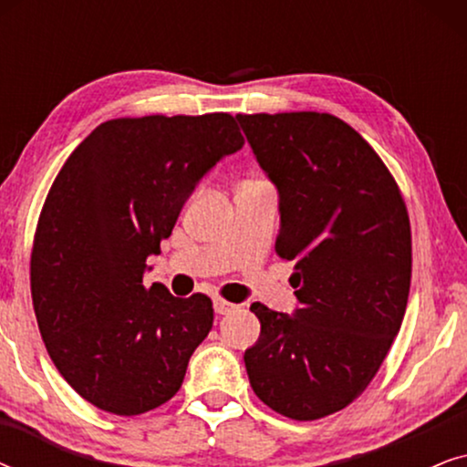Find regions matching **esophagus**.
Listing matches in <instances>:
<instances>
[{"instance_id": "esophagus-1", "label": "esophagus", "mask_w": 467, "mask_h": 467, "mask_svg": "<svg viewBox=\"0 0 467 467\" xmlns=\"http://www.w3.org/2000/svg\"><path fill=\"white\" fill-rule=\"evenodd\" d=\"M235 308H238V306L235 304H229V302H225V299H214V312L216 315H229V312H234Z\"/></svg>"}]
</instances>
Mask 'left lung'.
<instances>
[{
  "label": "left lung",
  "mask_w": 467,
  "mask_h": 467,
  "mask_svg": "<svg viewBox=\"0 0 467 467\" xmlns=\"http://www.w3.org/2000/svg\"><path fill=\"white\" fill-rule=\"evenodd\" d=\"M257 163L278 189L276 253L296 261L293 315L254 302L246 348L257 398L315 420L366 391L401 327L412 274L410 221L391 171L334 114H238Z\"/></svg>",
  "instance_id": "obj_1"
}]
</instances>
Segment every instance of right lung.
Returning a JSON list of instances; mask_svg holds the SVG:
<instances>
[{
    "label": "right lung",
    "mask_w": 467,
    "mask_h": 467,
    "mask_svg": "<svg viewBox=\"0 0 467 467\" xmlns=\"http://www.w3.org/2000/svg\"><path fill=\"white\" fill-rule=\"evenodd\" d=\"M244 146L232 114L106 120L57 174L31 251V297L55 368L99 410L165 404L213 329V302L144 286L197 182Z\"/></svg>",
    "instance_id": "add662e5"
}]
</instances>
